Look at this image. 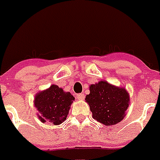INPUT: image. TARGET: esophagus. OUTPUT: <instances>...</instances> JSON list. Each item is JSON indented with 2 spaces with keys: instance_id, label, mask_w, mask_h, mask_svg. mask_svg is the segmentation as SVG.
I'll return each mask as SVG.
<instances>
[{
  "instance_id": "esophagus-1",
  "label": "esophagus",
  "mask_w": 160,
  "mask_h": 160,
  "mask_svg": "<svg viewBox=\"0 0 160 160\" xmlns=\"http://www.w3.org/2000/svg\"><path fill=\"white\" fill-rule=\"evenodd\" d=\"M85 98L84 93H79L77 95V98H78V100H83Z\"/></svg>"
}]
</instances>
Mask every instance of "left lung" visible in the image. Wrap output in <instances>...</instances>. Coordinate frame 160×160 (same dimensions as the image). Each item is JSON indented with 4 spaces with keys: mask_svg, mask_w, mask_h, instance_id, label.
<instances>
[{
    "mask_svg": "<svg viewBox=\"0 0 160 160\" xmlns=\"http://www.w3.org/2000/svg\"><path fill=\"white\" fill-rule=\"evenodd\" d=\"M89 91L85 100L93 119L105 126H112L125 118L130 104V95L125 88L101 80L90 85Z\"/></svg>",
    "mask_w": 160,
    "mask_h": 160,
    "instance_id": "left-lung-1",
    "label": "left lung"
}]
</instances>
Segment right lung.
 I'll list each match as a JSON object with an SVG mask.
<instances>
[{"mask_svg":"<svg viewBox=\"0 0 160 160\" xmlns=\"http://www.w3.org/2000/svg\"><path fill=\"white\" fill-rule=\"evenodd\" d=\"M74 100L75 98L70 92H66L57 85L52 84L36 93L33 104L41 122L49 121L53 125H60L67 119Z\"/></svg>","mask_w":160,"mask_h":160,"instance_id":"obj_1","label":"right lung"}]
</instances>
